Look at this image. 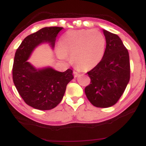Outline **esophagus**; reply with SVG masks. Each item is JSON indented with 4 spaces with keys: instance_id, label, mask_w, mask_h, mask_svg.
Here are the masks:
<instances>
[{
    "instance_id": "34e87169",
    "label": "esophagus",
    "mask_w": 146,
    "mask_h": 146,
    "mask_svg": "<svg viewBox=\"0 0 146 146\" xmlns=\"http://www.w3.org/2000/svg\"><path fill=\"white\" fill-rule=\"evenodd\" d=\"M73 76H74L75 78H76L79 75V73H78V72H76V71H73Z\"/></svg>"
}]
</instances>
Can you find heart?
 I'll list each match as a JSON object with an SVG mask.
<instances>
[{
    "instance_id": "1",
    "label": "heart",
    "mask_w": 146,
    "mask_h": 146,
    "mask_svg": "<svg viewBox=\"0 0 146 146\" xmlns=\"http://www.w3.org/2000/svg\"><path fill=\"white\" fill-rule=\"evenodd\" d=\"M105 37L98 29H77L66 32L58 42V57H71L77 68L88 70L97 66L105 51Z\"/></svg>"
}]
</instances>
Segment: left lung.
Instances as JSON below:
<instances>
[{"mask_svg":"<svg viewBox=\"0 0 146 146\" xmlns=\"http://www.w3.org/2000/svg\"><path fill=\"white\" fill-rule=\"evenodd\" d=\"M106 48L100 62L88 72L90 84L85 87L88 100L96 107L114 105L130 80L128 50L118 35L103 29Z\"/></svg>","mask_w":146,"mask_h":146,"instance_id":"8db88e82","label":"left lung"}]
</instances>
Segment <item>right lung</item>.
Segmentation results:
<instances>
[{"label": "right lung", "instance_id": "1", "mask_svg": "<svg viewBox=\"0 0 146 146\" xmlns=\"http://www.w3.org/2000/svg\"><path fill=\"white\" fill-rule=\"evenodd\" d=\"M63 29L44 27L24 39L17 48L13 66V80L17 92L26 104L39 110H49L62 100L66 85L73 78L68 69L58 72L51 68L36 69L27 61L33 50L42 43H49L52 48L56 37Z\"/></svg>", "mask_w": 146, "mask_h": 146}]
</instances>
